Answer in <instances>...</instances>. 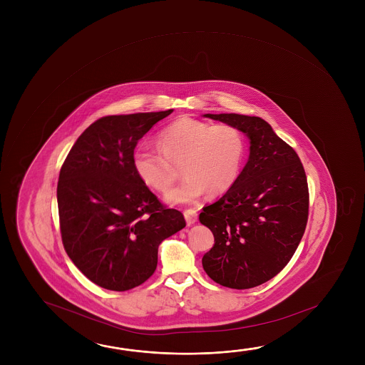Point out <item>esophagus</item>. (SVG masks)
<instances>
[{"label": "esophagus", "instance_id": "34e87169", "mask_svg": "<svg viewBox=\"0 0 365 365\" xmlns=\"http://www.w3.org/2000/svg\"><path fill=\"white\" fill-rule=\"evenodd\" d=\"M185 219L187 221V225H193L198 219L197 211L195 209L185 210Z\"/></svg>", "mask_w": 365, "mask_h": 365}]
</instances>
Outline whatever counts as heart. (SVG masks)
<instances>
[{
	"instance_id": "heart-1",
	"label": "heart",
	"mask_w": 365,
	"mask_h": 365,
	"mask_svg": "<svg viewBox=\"0 0 365 365\" xmlns=\"http://www.w3.org/2000/svg\"><path fill=\"white\" fill-rule=\"evenodd\" d=\"M159 150L140 145L132 153V167L140 180L165 193L177 180L180 165L185 180L169 192L168 202L196 201L203 192L211 196L229 191L238 180L243 163V133L232 125H210L180 117L156 136Z\"/></svg>"
}]
</instances>
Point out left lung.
Instances as JSON below:
<instances>
[{
  "label": "left lung",
  "instance_id": "obj_1",
  "mask_svg": "<svg viewBox=\"0 0 365 365\" xmlns=\"http://www.w3.org/2000/svg\"><path fill=\"white\" fill-rule=\"evenodd\" d=\"M203 117L234 125L250 140L248 162L238 180L200 214L215 238L202 257L203 269L222 287H258L287 266L304 234L309 206L304 168L262 118Z\"/></svg>",
  "mask_w": 365,
  "mask_h": 365
}]
</instances>
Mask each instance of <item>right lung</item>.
<instances>
[{"instance_id": "obj_1", "label": "right lung", "mask_w": 365, "mask_h": 365, "mask_svg": "<svg viewBox=\"0 0 365 365\" xmlns=\"http://www.w3.org/2000/svg\"><path fill=\"white\" fill-rule=\"evenodd\" d=\"M173 109L107 115L85 130L61 168L57 202L63 247L96 285L125 292L154 274L163 240L185 227L138 178V140Z\"/></svg>"}]
</instances>
